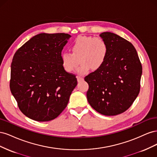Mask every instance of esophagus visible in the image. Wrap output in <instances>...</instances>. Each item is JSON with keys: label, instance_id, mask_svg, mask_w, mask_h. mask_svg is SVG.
Here are the masks:
<instances>
[{"label": "esophagus", "instance_id": "obj_1", "mask_svg": "<svg viewBox=\"0 0 157 157\" xmlns=\"http://www.w3.org/2000/svg\"><path fill=\"white\" fill-rule=\"evenodd\" d=\"M77 78L78 82H80V81H82V80H84V78L81 77H80V76H77Z\"/></svg>", "mask_w": 157, "mask_h": 157}]
</instances>
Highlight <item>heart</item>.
Masks as SVG:
<instances>
[{
  "instance_id": "b5f03b06",
  "label": "heart",
  "mask_w": 157,
  "mask_h": 157,
  "mask_svg": "<svg viewBox=\"0 0 157 157\" xmlns=\"http://www.w3.org/2000/svg\"><path fill=\"white\" fill-rule=\"evenodd\" d=\"M72 53L63 52L61 54V66L67 73H71L81 63L77 73L84 75L90 69L101 68L107 58L109 48L101 38L82 35L75 39L71 45Z\"/></svg>"
}]
</instances>
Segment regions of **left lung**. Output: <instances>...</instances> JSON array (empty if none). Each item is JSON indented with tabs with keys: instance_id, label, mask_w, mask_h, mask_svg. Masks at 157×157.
<instances>
[{
	"instance_id": "left-lung-1",
	"label": "left lung",
	"mask_w": 157,
	"mask_h": 157,
	"mask_svg": "<svg viewBox=\"0 0 157 157\" xmlns=\"http://www.w3.org/2000/svg\"><path fill=\"white\" fill-rule=\"evenodd\" d=\"M99 36L107 44L108 55L101 68L85 77L89 85L86 96L96 111L115 116L126 111L138 96L142 67L130 42L111 32Z\"/></svg>"
}]
</instances>
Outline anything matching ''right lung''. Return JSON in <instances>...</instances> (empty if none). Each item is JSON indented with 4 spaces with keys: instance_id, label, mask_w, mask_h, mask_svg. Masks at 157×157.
I'll return each instance as SVG.
<instances>
[{
    "instance_id": "add662e5",
    "label": "right lung",
    "mask_w": 157,
    "mask_h": 157,
    "mask_svg": "<svg viewBox=\"0 0 157 157\" xmlns=\"http://www.w3.org/2000/svg\"><path fill=\"white\" fill-rule=\"evenodd\" d=\"M71 36L40 33L19 48L11 64V92L24 115L39 122L58 117L77 84L61 66V54Z\"/></svg>"
}]
</instances>
